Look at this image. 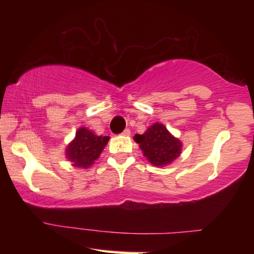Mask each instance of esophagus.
<instances>
[{
    "label": "esophagus",
    "instance_id": "obj_1",
    "mask_svg": "<svg viewBox=\"0 0 254 254\" xmlns=\"http://www.w3.org/2000/svg\"><path fill=\"white\" fill-rule=\"evenodd\" d=\"M130 130L129 129H125L124 131H123V132H122V135H123V136H130Z\"/></svg>",
    "mask_w": 254,
    "mask_h": 254
}]
</instances>
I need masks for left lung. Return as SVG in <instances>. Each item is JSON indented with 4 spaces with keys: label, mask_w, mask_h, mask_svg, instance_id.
<instances>
[{
    "label": "left lung",
    "mask_w": 254,
    "mask_h": 254,
    "mask_svg": "<svg viewBox=\"0 0 254 254\" xmlns=\"http://www.w3.org/2000/svg\"><path fill=\"white\" fill-rule=\"evenodd\" d=\"M133 139L139 144L148 161L154 166L171 164L182 153L183 143L172 135L164 124H153L143 135H135Z\"/></svg>",
    "instance_id": "left-lung-1"
}]
</instances>
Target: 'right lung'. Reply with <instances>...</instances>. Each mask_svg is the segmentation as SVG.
<instances>
[{"mask_svg": "<svg viewBox=\"0 0 254 254\" xmlns=\"http://www.w3.org/2000/svg\"><path fill=\"white\" fill-rule=\"evenodd\" d=\"M109 139V136H97L86 127H80L75 138L66 147V159L75 167L88 168L100 156Z\"/></svg>", "mask_w": 254, "mask_h": 254, "instance_id": "1", "label": "right lung"}]
</instances>
